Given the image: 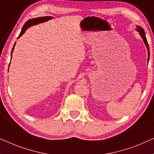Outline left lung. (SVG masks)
<instances>
[{
    "mask_svg": "<svg viewBox=\"0 0 154 154\" xmlns=\"http://www.w3.org/2000/svg\"><path fill=\"white\" fill-rule=\"evenodd\" d=\"M137 30L139 32H140V35H141V36H142V38H143V41H144V43H145V45H146V48H147V50H148V54H149V44H148V42H147V40H146V36H145V33H144V29L142 28L141 27H140V26H137ZM149 58L148 57V61H149Z\"/></svg>",
    "mask_w": 154,
    "mask_h": 154,
    "instance_id": "8db88e82",
    "label": "left lung"
}]
</instances>
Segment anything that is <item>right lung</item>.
Segmentation results:
<instances>
[{
  "mask_svg": "<svg viewBox=\"0 0 154 154\" xmlns=\"http://www.w3.org/2000/svg\"><path fill=\"white\" fill-rule=\"evenodd\" d=\"M50 19H52V17H38V18H32V19L28 20L26 23L24 24V26H23V28H22V30H21V32H20L19 36H18V38H19L20 36H22L23 34H24L25 32L26 31V29L28 28L29 27H30L32 26H34V25H36V24H38V23H43V22L47 21V20H50ZM15 44H16V43H15ZM15 44H14V45H15ZM14 47L12 48V50H11V54H12L14 48Z\"/></svg>",
  "mask_w": 154,
  "mask_h": 154,
  "instance_id": "right-lung-1",
  "label": "right lung"
}]
</instances>
